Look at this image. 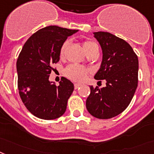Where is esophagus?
Segmentation results:
<instances>
[{
    "label": "esophagus",
    "mask_w": 154,
    "mask_h": 154,
    "mask_svg": "<svg viewBox=\"0 0 154 154\" xmlns=\"http://www.w3.org/2000/svg\"><path fill=\"white\" fill-rule=\"evenodd\" d=\"M80 86H81V85H80V84H75V85H74V88L75 89H77V88H78L80 87Z\"/></svg>",
    "instance_id": "esophagus-1"
}]
</instances>
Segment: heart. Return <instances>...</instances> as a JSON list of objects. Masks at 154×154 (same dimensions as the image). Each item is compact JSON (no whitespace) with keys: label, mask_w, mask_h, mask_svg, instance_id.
<instances>
[{"label":"heart","mask_w":154,"mask_h":154,"mask_svg":"<svg viewBox=\"0 0 154 154\" xmlns=\"http://www.w3.org/2000/svg\"><path fill=\"white\" fill-rule=\"evenodd\" d=\"M69 45V41H66L62 45L60 49V55L63 56L67 47ZM83 48L87 54L91 52L95 48H97L96 44L91 41H85L83 42ZM90 73V70L78 65H69L65 70V74L68 78L74 81L81 82L86 78L87 75Z\"/></svg>","instance_id":"obj_1"}]
</instances>
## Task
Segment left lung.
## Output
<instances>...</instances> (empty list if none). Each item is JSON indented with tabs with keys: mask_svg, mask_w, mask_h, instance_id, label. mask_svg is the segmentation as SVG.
<instances>
[{
	"mask_svg": "<svg viewBox=\"0 0 154 154\" xmlns=\"http://www.w3.org/2000/svg\"><path fill=\"white\" fill-rule=\"evenodd\" d=\"M103 51L100 69L95 80H106V87L90 86L86 100L90 114L99 119L114 117L131 103L138 86L139 59L132 48L125 40L108 32H95Z\"/></svg>",
	"mask_w": 154,
	"mask_h": 154,
	"instance_id": "8db88e82",
	"label": "left lung"
}]
</instances>
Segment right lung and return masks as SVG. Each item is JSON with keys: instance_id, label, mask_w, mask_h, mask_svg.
<instances>
[{"instance_id": "obj_1", "label": "right lung", "mask_w": 154, "mask_h": 154, "mask_svg": "<svg viewBox=\"0 0 154 154\" xmlns=\"http://www.w3.org/2000/svg\"><path fill=\"white\" fill-rule=\"evenodd\" d=\"M77 31L46 26L33 33L19 53L16 63L19 95L26 109L38 118L54 120L66 112L73 84L63 77L56 86L49 81V74L51 65L59 61L63 44Z\"/></svg>"}]
</instances>
